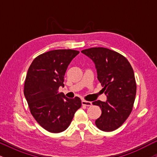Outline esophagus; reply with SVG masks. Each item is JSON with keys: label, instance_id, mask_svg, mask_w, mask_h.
<instances>
[{"label": "esophagus", "instance_id": "34e87169", "mask_svg": "<svg viewBox=\"0 0 157 157\" xmlns=\"http://www.w3.org/2000/svg\"><path fill=\"white\" fill-rule=\"evenodd\" d=\"M82 105H85V106H91V105H92V103H91V102L86 101V100H82Z\"/></svg>", "mask_w": 157, "mask_h": 157}]
</instances>
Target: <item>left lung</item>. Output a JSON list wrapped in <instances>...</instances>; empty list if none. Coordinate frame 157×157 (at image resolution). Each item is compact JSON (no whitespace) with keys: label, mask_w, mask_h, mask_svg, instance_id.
I'll list each match as a JSON object with an SVG mask.
<instances>
[{"label":"left lung","mask_w":157,"mask_h":157,"mask_svg":"<svg viewBox=\"0 0 157 157\" xmlns=\"http://www.w3.org/2000/svg\"><path fill=\"white\" fill-rule=\"evenodd\" d=\"M82 53L95 63L97 79L107 100H97L101 116L95 121L100 130L110 132L120 128L132 111L136 92L134 70L128 60L118 52L102 47L90 48Z\"/></svg>","instance_id":"8db88e82"}]
</instances>
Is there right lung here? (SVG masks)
Listing matches in <instances>:
<instances>
[{
  "instance_id": "right-lung-1",
  "label": "right lung",
  "mask_w": 157,
  "mask_h": 157,
  "mask_svg": "<svg viewBox=\"0 0 157 157\" xmlns=\"http://www.w3.org/2000/svg\"><path fill=\"white\" fill-rule=\"evenodd\" d=\"M79 53L72 49L45 52L35 57L27 71L23 92L30 112L48 132L66 130L82 105L79 97L69 99L58 93L68 66Z\"/></svg>"
}]
</instances>
